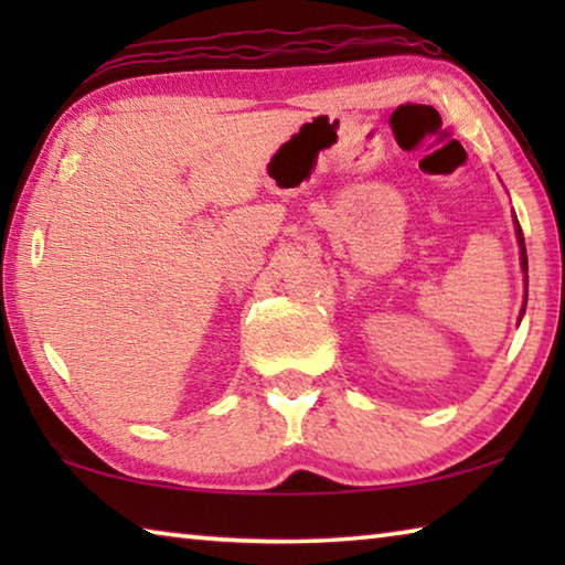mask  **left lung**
I'll use <instances>...</instances> for the list:
<instances>
[{
    "instance_id": "obj_1",
    "label": "left lung",
    "mask_w": 565,
    "mask_h": 565,
    "mask_svg": "<svg viewBox=\"0 0 565 565\" xmlns=\"http://www.w3.org/2000/svg\"><path fill=\"white\" fill-rule=\"evenodd\" d=\"M513 224H515V238H519V248H521V271H523V279H525V301H529V259H525V242H523V232H521L519 218H515ZM525 301H523V309H521L519 321L523 319V313H525Z\"/></svg>"
}]
</instances>
